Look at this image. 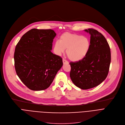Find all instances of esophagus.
Wrapping results in <instances>:
<instances>
[{
  "label": "esophagus",
  "instance_id": "obj_1",
  "mask_svg": "<svg viewBox=\"0 0 125 125\" xmlns=\"http://www.w3.org/2000/svg\"><path fill=\"white\" fill-rule=\"evenodd\" d=\"M63 64H65V63H68V62L67 60H66L65 59H63Z\"/></svg>",
  "mask_w": 125,
  "mask_h": 125
}]
</instances>
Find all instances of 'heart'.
<instances>
[{
    "instance_id": "b5f03b06",
    "label": "heart",
    "mask_w": 125,
    "mask_h": 125,
    "mask_svg": "<svg viewBox=\"0 0 125 125\" xmlns=\"http://www.w3.org/2000/svg\"><path fill=\"white\" fill-rule=\"evenodd\" d=\"M90 47V40L87 37L65 32L60 36L59 41L55 43L54 51L57 55H61L66 49L69 59L75 62L83 59L88 54Z\"/></svg>"
}]
</instances>
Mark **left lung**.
<instances>
[{"label": "left lung", "instance_id": "obj_1", "mask_svg": "<svg viewBox=\"0 0 125 125\" xmlns=\"http://www.w3.org/2000/svg\"><path fill=\"white\" fill-rule=\"evenodd\" d=\"M84 31L90 35V49L83 59L70 62V76L77 87L88 89L98 85L105 79L111 55L109 45L101 32L93 29Z\"/></svg>", "mask_w": 125, "mask_h": 125}]
</instances>
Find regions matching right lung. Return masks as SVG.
I'll return each instance as SVG.
<instances>
[{"instance_id": "1", "label": "right lung", "mask_w": 125, "mask_h": 125, "mask_svg": "<svg viewBox=\"0 0 125 125\" xmlns=\"http://www.w3.org/2000/svg\"><path fill=\"white\" fill-rule=\"evenodd\" d=\"M56 34L51 29H32L16 45L14 67L18 76L32 90L48 88L63 65L62 58L51 52Z\"/></svg>"}]
</instances>
